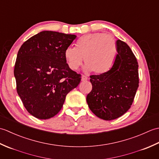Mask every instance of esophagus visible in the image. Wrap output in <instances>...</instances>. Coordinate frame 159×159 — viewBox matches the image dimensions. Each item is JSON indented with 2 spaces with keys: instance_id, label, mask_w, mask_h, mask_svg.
I'll return each mask as SVG.
<instances>
[{
  "instance_id": "1",
  "label": "esophagus",
  "mask_w": 159,
  "mask_h": 159,
  "mask_svg": "<svg viewBox=\"0 0 159 159\" xmlns=\"http://www.w3.org/2000/svg\"><path fill=\"white\" fill-rule=\"evenodd\" d=\"M87 79H88V78H87V76H86L85 75H82V76H81V80H82V81H85V80H87Z\"/></svg>"
}]
</instances>
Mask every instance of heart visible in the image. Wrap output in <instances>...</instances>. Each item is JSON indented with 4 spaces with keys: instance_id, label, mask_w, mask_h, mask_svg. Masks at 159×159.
<instances>
[{
    "instance_id": "obj_1",
    "label": "heart",
    "mask_w": 159,
    "mask_h": 159,
    "mask_svg": "<svg viewBox=\"0 0 159 159\" xmlns=\"http://www.w3.org/2000/svg\"><path fill=\"white\" fill-rule=\"evenodd\" d=\"M117 55V46L112 37L103 33H89L77 39L75 48L68 47L64 52V57L69 67L76 70L86 63L87 71L102 74L112 68Z\"/></svg>"
}]
</instances>
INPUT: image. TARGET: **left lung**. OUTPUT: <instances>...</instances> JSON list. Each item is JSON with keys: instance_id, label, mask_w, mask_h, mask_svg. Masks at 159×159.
Here are the masks:
<instances>
[{"instance_id": "obj_1", "label": "left lung", "mask_w": 159, "mask_h": 159, "mask_svg": "<svg viewBox=\"0 0 159 159\" xmlns=\"http://www.w3.org/2000/svg\"><path fill=\"white\" fill-rule=\"evenodd\" d=\"M117 55L112 68L91 75L92 90L87 96L90 110L100 119L112 120L130 109L139 87L138 63L126 43L117 41Z\"/></svg>"}]
</instances>
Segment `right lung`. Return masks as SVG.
<instances>
[{
    "instance_id": "obj_1",
    "label": "right lung",
    "mask_w": 159,
    "mask_h": 159,
    "mask_svg": "<svg viewBox=\"0 0 159 159\" xmlns=\"http://www.w3.org/2000/svg\"><path fill=\"white\" fill-rule=\"evenodd\" d=\"M75 35L45 31L24 42L14 67L16 89L25 109L33 116L47 120L61 109L66 97L76 88L81 75L71 70L65 50Z\"/></svg>"
}]
</instances>
